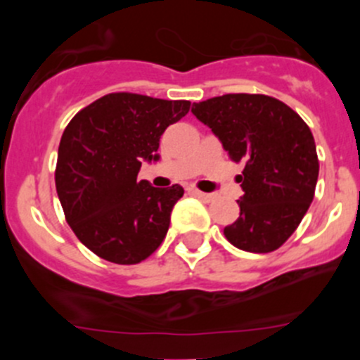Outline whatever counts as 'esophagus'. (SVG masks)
<instances>
[{
	"label": "esophagus",
	"mask_w": 360,
	"mask_h": 360,
	"mask_svg": "<svg viewBox=\"0 0 360 360\" xmlns=\"http://www.w3.org/2000/svg\"><path fill=\"white\" fill-rule=\"evenodd\" d=\"M193 195H195V197L200 198V200H203V202H212L214 198H216V195L203 193V191H198V190H193Z\"/></svg>",
	"instance_id": "1"
}]
</instances>
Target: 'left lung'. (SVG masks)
<instances>
[{"instance_id":"left-lung-1","label":"left lung","mask_w":360,"mask_h":360,"mask_svg":"<svg viewBox=\"0 0 360 360\" xmlns=\"http://www.w3.org/2000/svg\"><path fill=\"white\" fill-rule=\"evenodd\" d=\"M233 162L244 195L224 237L248 252H271L294 233L314 200L319 158L307 123L288 104L261 94H226L193 103Z\"/></svg>"}]
</instances>
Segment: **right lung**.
<instances>
[{
	"label": "right lung",
	"mask_w": 360,
	"mask_h": 360,
	"mask_svg": "<svg viewBox=\"0 0 360 360\" xmlns=\"http://www.w3.org/2000/svg\"><path fill=\"white\" fill-rule=\"evenodd\" d=\"M190 111V101L108 94L69 122L59 144L56 186L69 226L85 248L116 264L158 249L184 190L137 181L158 162L160 137Z\"/></svg>",
	"instance_id": "1"
}]
</instances>
